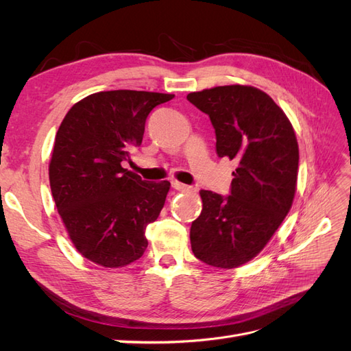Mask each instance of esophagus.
<instances>
[{"label": "esophagus", "instance_id": "1", "mask_svg": "<svg viewBox=\"0 0 351 351\" xmlns=\"http://www.w3.org/2000/svg\"><path fill=\"white\" fill-rule=\"evenodd\" d=\"M171 186L176 189V190H180V192H189V190H193L192 186H187V184H183L177 182V180H174V182H171Z\"/></svg>", "mask_w": 351, "mask_h": 351}]
</instances>
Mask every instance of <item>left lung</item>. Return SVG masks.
Masks as SVG:
<instances>
[{"label": "left lung", "mask_w": 351, "mask_h": 351, "mask_svg": "<svg viewBox=\"0 0 351 351\" xmlns=\"http://www.w3.org/2000/svg\"><path fill=\"white\" fill-rule=\"evenodd\" d=\"M187 99L209 115L217 155L234 159L231 195L200 190L192 222L195 256L231 269L256 258L289 214L299 173V145L290 120L269 95L230 84L192 92Z\"/></svg>", "instance_id": "left-lung-1"}]
</instances>
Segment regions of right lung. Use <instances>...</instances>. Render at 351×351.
I'll use <instances>...</instances> for the list:
<instances>
[{
  "label": "right lung",
  "mask_w": 351,
  "mask_h": 351,
  "mask_svg": "<svg viewBox=\"0 0 351 351\" xmlns=\"http://www.w3.org/2000/svg\"><path fill=\"white\" fill-rule=\"evenodd\" d=\"M171 93L107 90L76 102L61 121L49 161L52 197L73 246L104 268H121L147 247L169 182L146 183L127 168L147 115Z\"/></svg>",
  "instance_id": "obj_1"
}]
</instances>
